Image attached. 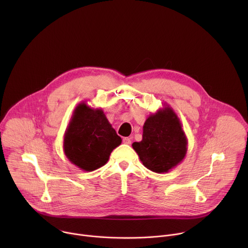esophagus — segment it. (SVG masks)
I'll return each instance as SVG.
<instances>
[{
  "label": "esophagus",
  "mask_w": 248,
  "mask_h": 248,
  "mask_svg": "<svg viewBox=\"0 0 248 248\" xmlns=\"http://www.w3.org/2000/svg\"><path fill=\"white\" fill-rule=\"evenodd\" d=\"M123 142H124V144H130V143H131V140H130V138H128V137H124V138L123 139Z\"/></svg>",
  "instance_id": "1"
}]
</instances>
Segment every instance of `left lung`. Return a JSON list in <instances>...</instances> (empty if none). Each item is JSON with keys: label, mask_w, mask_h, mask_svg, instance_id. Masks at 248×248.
<instances>
[{"label": "left lung", "mask_w": 248, "mask_h": 248, "mask_svg": "<svg viewBox=\"0 0 248 248\" xmlns=\"http://www.w3.org/2000/svg\"><path fill=\"white\" fill-rule=\"evenodd\" d=\"M132 148L148 170L164 173L185 159L187 138L182 123L169 105L151 114L144 123L142 140L133 142Z\"/></svg>", "instance_id": "1"}]
</instances>
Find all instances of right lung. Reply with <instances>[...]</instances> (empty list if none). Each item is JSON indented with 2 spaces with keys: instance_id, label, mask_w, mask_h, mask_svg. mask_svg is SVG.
Wrapping results in <instances>:
<instances>
[{
  "instance_id": "1",
  "label": "right lung",
  "mask_w": 248,
  "mask_h": 248,
  "mask_svg": "<svg viewBox=\"0 0 248 248\" xmlns=\"http://www.w3.org/2000/svg\"><path fill=\"white\" fill-rule=\"evenodd\" d=\"M122 143L102 109L79 103L63 135V152L74 165L92 171L108 162L112 151Z\"/></svg>"
}]
</instances>
